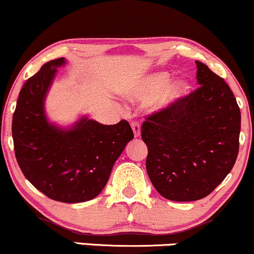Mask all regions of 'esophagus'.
I'll return each instance as SVG.
<instances>
[{"instance_id":"obj_1","label":"esophagus","mask_w":254,"mask_h":254,"mask_svg":"<svg viewBox=\"0 0 254 254\" xmlns=\"http://www.w3.org/2000/svg\"><path fill=\"white\" fill-rule=\"evenodd\" d=\"M132 129L135 138H139V136L141 135V129H140V125L138 122H132Z\"/></svg>"}]
</instances>
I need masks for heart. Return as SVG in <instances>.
Returning <instances> with one entry per match:
<instances>
[{
	"mask_svg": "<svg viewBox=\"0 0 254 254\" xmlns=\"http://www.w3.org/2000/svg\"><path fill=\"white\" fill-rule=\"evenodd\" d=\"M170 78L171 76L165 71L146 74L127 86L126 96L132 101H141L151 97L148 108L153 112L169 108L186 96L190 89L186 79L170 80Z\"/></svg>",
	"mask_w": 254,
	"mask_h": 254,
	"instance_id": "1",
	"label": "heart"
}]
</instances>
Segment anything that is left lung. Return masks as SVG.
I'll return each instance as SVG.
<instances>
[{"mask_svg": "<svg viewBox=\"0 0 254 254\" xmlns=\"http://www.w3.org/2000/svg\"><path fill=\"white\" fill-rule=\"evenodd\" d=\"M196 66L199 88L141 126L148 177L170 201L209 195L233 169L239 152L241 114L233 92L203 63Z\"/></svg>", "mask_w": 254, "mask_h": 254, "instance_id": "obj_1", "label": "left lung"}]
</instances>
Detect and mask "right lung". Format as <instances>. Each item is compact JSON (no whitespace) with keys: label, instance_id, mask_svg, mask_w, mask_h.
I'll return each mask as SVG.
<instances>
[{"label":"right lung","instance_id":"obj_1","mask_svg":"<svg viewBox=\"0 0 254 254\" xmlns=\"http://www.w3.org/2000/svg\"><path fill=\"white\" fill-rule=\"evenodd\" d=\"M64 58L47 62L26 80L13 115L15 157L25 177L47 197L64 203L95 198L118 158L134 138L126 120L102 125L82 116L71 127L50 122L45 100Z\"/></svg>","mask_w":254,"mask_h":254}]
</instances>
